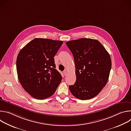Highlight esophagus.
<instances>
[{
	"label": "esophagus",
	"instance_id": "esophagus-1",
	"mask_svg": "<svg viewBox=\"0 0 131 131\" xmlns=\"http://www.w3.org/2000/svg\"><path fill=\"white\" fill-rule=\"evenodd\" d=\"M64 45H65V44H64Z\"/></svg>",
	"mask_w": 131,
	"mask_h": 131
}]
</instances>
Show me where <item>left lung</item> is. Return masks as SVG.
<instances>
[{
	"mask_svg": "<svg viewBox=\"0 0 131 131\" xmlns=\"http://www.w3.org/2000/svg\"><path fill=\"white\" fill-rule=\"evenodd\" d=\"M63 41L35 38L18 53L16 59L18 79L32 97L44 100L52 95L62 81L55 69L54 57Z\"/></svg>",
	"mask_w": 131,
	"mask_h": 131,
	"instance_id": "1",
	"label": "left lung"
}]
</instances>
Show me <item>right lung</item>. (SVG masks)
Listing matches in <instances>:
<instances>
[{
	"label": "right lung",
	"instance_id": "add662e5",
	"mask_svg": "<svg viewBox=\"0 0 131 131\" xmlns=\"http://www.w3.org/2000/svg\"><path fill=\"white\" fill-rule=\"evenodd\" d=\"M76 68V81L69 85L76 98L90 100L97 95L108 81L111 68L110 55L97 40L81 38L66 42Z\"/></svg>",
	"mask_w": 131,
	"mask_h": 131
}]
</instances>
